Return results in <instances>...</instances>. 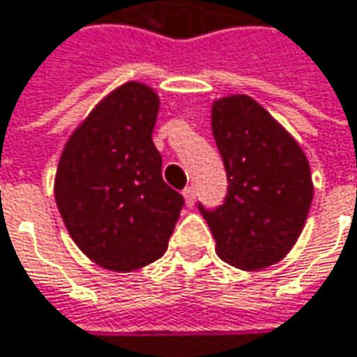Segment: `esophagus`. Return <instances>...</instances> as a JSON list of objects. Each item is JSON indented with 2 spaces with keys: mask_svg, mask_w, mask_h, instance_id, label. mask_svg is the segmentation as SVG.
Masks as SVG:
<instances>
[{
  "mask_svg": "<svg viewBox=\"0 0 357 357\" xmlns=\"http://www.w3.org/2000/svg\"><path fill=\"white\" fill-rule=\"evenodd\" d=\"M183 195H185V201H187V205L191 207L192 203H195V187H187V189L183 191Z\"/></svg>",
  "mask_w": 357,
  "mask_h": 357,
  "instance_id": "1",
  "label": "esophagus"
}]
</instances>
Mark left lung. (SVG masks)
<instances>
[{"mask_svg": "<svg viewBox=\"0 0 357 357\" xmlns=\"http://www.w3.org/2000/svg\"><path fill=\"white\" fill-rule=\"evenodd\" d=\"M211 128L227 174L221 205L199 211L217 256L242 270L282 260L298 240L313 201L307 156L294 138L245 95L213 103Z\"/></svg>", "mask_w": 357, "mask_h": 357, "instance_id": "1", "label": "left lung"}]
</instances>
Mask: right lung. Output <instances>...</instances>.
I'll return each instance as SVG.
<instances>
[{"mask_svg":"<svg viewBox=\"0 0 357 357\" xmlns=\"http://www.w3.org/2000/svg\"><path fill=\"white\" fill-rule=\"evenodd\" d=\"M158 95L126 83L66 142L54 197L75 243L99 266L132 272L158 260L185 205L162 181L152 142Z\"/></svg>","mask_w":357,"mask_h":357,"instance_id":"right-lung-1","label":"right lung"}]
</instances>
